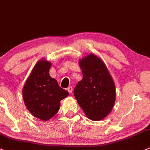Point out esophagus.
Segmentation results:
<instances>
[{"mask_svg": "<svg viewBox=\"0 0 150 150\" xmlns=\"http://www.w3.org/2000/svg\"><path fill=\"white\" fill-rule=\"evenodd\" d=\"M67 91H68L69 93H72V87L69 86L68 88H67Z\"/></svg>", "mask_w": 150, "mask_h": 150, "instance_id": "1", "label": "esophagus"}]
</instances>
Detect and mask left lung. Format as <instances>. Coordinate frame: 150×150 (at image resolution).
<instances>
[{"mask_svg": "<svg viewBox=\"0 0 150 150\" xmlns=\"http://www.w3.org/2000/svg\"><path fill=\"white\" fill-rule=\"evenodd\" d=\"M83 78L74 89V95L86 116L101 120L111 112L115 102V86L101 59L90 54L79 60Z\"/></svg>", "mask_w": 150, "mask_h": 150, "instance_id": "1", "label": "left lung"}]
</instances>
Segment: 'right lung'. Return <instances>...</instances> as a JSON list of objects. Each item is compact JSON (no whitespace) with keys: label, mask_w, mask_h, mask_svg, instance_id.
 <instances>
[{"label":"right lung","mask_w":150,"mask_h":150,"mask_svg":"<svg viewBox=\"0 0 150 150\" xmlns=\"http://www.w3.org/2000/svg\"><path fill=\"white\" fill-rule=\"evenodd\" d=\"M51 62L40 60L33 69L23 89L25 105L41 120H50L58 112L60 101L69 95L49 74Z\"/></svg>","instance_id":"right-lung-1"}]
</instances>
